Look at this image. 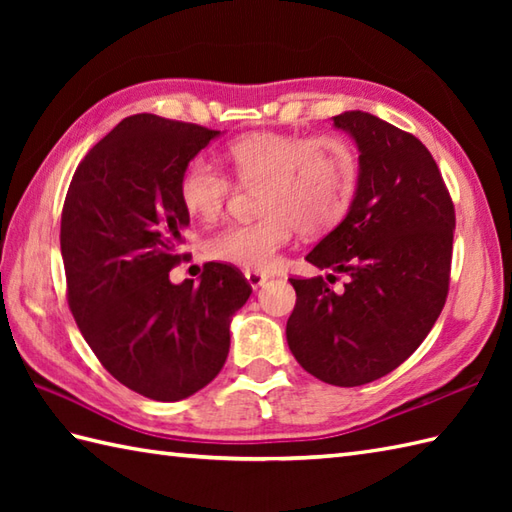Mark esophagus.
Listing matches in <instances>:
<instances>
[{
  "instance_id": "obj_1",
  "label": "esophagus",
  "mask_w": 512,
  "mask_h": 512,
  "mask_svg": "<svg viewBox=\"0 0 512 512\" xmlns=\"http://www.w3.org/2000/svg\"><path fill=\"white\" fill-rule=\"evenodd\" d=\"M244 277H246V281H248L250 288H253V290H257L259 286H264L266 281H268V277L264 273H255V270H246Z\"/></svg>"
}]
</instances>
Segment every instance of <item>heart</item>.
Listing matches in <instances>:
<instances>
[{
  "label": "heart",
  "mask_w": 512,
  "mask_h": 512,
  "mask_svg": "<svg viewBox=\"0 0 512 512\" xmlns=\"http://www.w3.org/2000/svg\"><path fill=\"white\" fill-rule=\"evenodd\" d=\"M228 160L246 187L264 184L255 222L231 224L206 242L215 262L266 273L279 262L299 228L323 235L339 226L350 211L358 160L339 136H297L255 132L228 145ZM233 180L213 160L198 156L182 169L178 195L184 209L202 222H213L226 209Z\"/></svg>",
  "instance_id": "heart-1"
}]
</instances>
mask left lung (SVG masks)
I'll use <instances>...</instances> for the list:
<instances>
[{
  "label": "left lung",
  "mask_w": 512,
  "mask_h": 512,
  "mask_svg": "<svg viewBox=\"0 0 512 512\" xmlns=\"http://www.w3.org/2000/svg\"><path fill=\"white\" fill-rule=\"evenodd\" d=\"M356 140L358 184L345 220L308 253L345 273L290 277L297 303L286 323L290 352L308 374L358 387L418 350L449 295L455 209L436 160L420 140L367 112L334 116Z\"/></svg>",
  "instance_id": "obj_1"
}]
</instances>
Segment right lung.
<instances>
[{
  "label": "right lung",
  "instance_id": "obj_1",
  "mask_svg": "<svg viewBox=\"0 0 512 512\" xmlns=\"http://www.w3.org/2000/svg\"><path fill=\"white\" fill-rule=\"evenodd\" d=\"M220 134L136 114L118 123L76 167L61 213L68 306L83 339L118 383L176 402L220 374L231 317L250 297L231 264H204L200 284H171L189 211L182 169Z\"/></svg>",
  "mask_w": 512,
  "mask_h": 512
}]
</instances>
